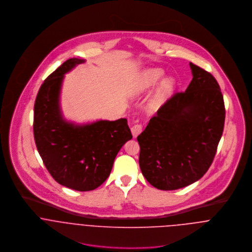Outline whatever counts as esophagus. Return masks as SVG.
Instances as JSON below:
<instances>
[{"label": "esophagus", "instance_id": "esophagus-1", "mask_svg": "<svg viewBox=\"0 0 252 252\" xmlns=\"http://www.w3.org/2000/svg\"><path fill=\"white\" fill-rule=\"evenodd\" d=\"M143 131V126L141 124H137V125H134L132 128H131V132H132V135L134 138H137Z\"/></svg>", "mask_w": 252, "mask_h": 252}]
</instances>
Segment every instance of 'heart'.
<instances>
[{
	"mask_svg": "<svg viewBox=\"0 0 252 252\" xmlns=\"http://www.w3.org/2000/svg\"><path fill=\"white\" fill-rule=\"evenodd\" d=\"M164 71L152 68L141 72L133 81L131 86V95L134 97L142 96L149 92L158 81L164 76ZM176 88V80L173 77H165L157 85L152 94L149 108L152 110L163 106Z\"/></svg>",
	"mask_w": 252,
	"mask_h": 252,
	"instance_id": "heart-1",
	"label": "heart"
}]
</instances>
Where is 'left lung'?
Returning <instances> with one entry per match:
<instances>
[{
    "instance_id": "8db88e82",
    "label": "left lung",
    "mask_w": 252,
    "mask_h": 252,
    "mask_svg": "<svg viewBox=\"0 0 252 252\" xmlns=\"http://www.w3.org/2000/svg\"><path fill=\"white\" fill-rule=\"evenodd\" d=\"M192 80L153 116L138 137L140 168L152 186L177 190L200 180L221 139L225 108L216 78L189 63Z\"/></svg>"
}]
</instances>
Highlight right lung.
<instances>
[{
  "label": "right lung",
  "instance_id": "obj_1",
  "mask_svg": "<svg viewBox=\"0 0 252 252\" xmlns=\"http://www.w3.org/2000/svg\"><path fill=\"white\" fill-rule=\"evenodd\" d=\"M86 60L71 58L43 81L34 107L37 151L52 178L76 191H90L105 182L121 147L132 139L126 118L76 123L61 108L65 74Z\"/></svg>",
  "mask_w": 252,
  "mask_h": 252
}]
</instances>
